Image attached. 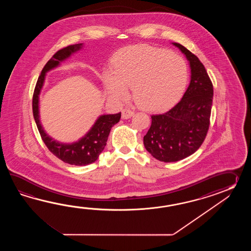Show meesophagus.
I'll return each instance as SVG.
<instances>
[{
  "mask_svg": "<svg viewBox=\"0 0 251 251\" xmlns=\"http://www.w3.org/2000/svg\"><path fill=\"white\" fill-rule=\"evenodd\" d=\"M133 114H134L133 110H132L129 107H126V108H124L123 110H122V118L124 119H127V118H131Z\"/></svg>",
  "mask_w": 251,
  "mask_h": 251,
  "instance_id": "1",
  "label": "esophagus"
}]
</instances>
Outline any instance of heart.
Listing matches in <instances>:
<instances>
[{"mask_svg": "<svg viewBox=\"0 0 251 251\" xmlns=\"http://www.w3.org/2000/svg\"><path fill=\"white\" fill-rule=\"evenodd\" d=\"M187 80L185 60L168 50L146 45L119 50L104 75L108 95L125 100L132 86L133 100L145 110H160L180 97Z\"/></svg>", "mask_w": 251, "mask_h": 251, "instance_id": "b5f03b06", "label": "heart"}]
</instances>
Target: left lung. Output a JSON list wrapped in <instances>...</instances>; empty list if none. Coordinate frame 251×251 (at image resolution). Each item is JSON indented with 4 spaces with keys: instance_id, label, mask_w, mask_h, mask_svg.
<instances>
[{
    "instance_id": "obj_1",
    "label": "left lung",
    "mask_w": 251,
    "mask_h": 251,
    "mask_svg": "<svg viewBox=\"0 0 251 251\" xmlns=\"http://www.w3.org/2000/svg\"><path fill=\"white\" fill-rule=\"evenodd\" d=\"M173 45L189 61L191 80L177 104L151 115V127L144 137L145 149L164 162L183 160L199 149L208 132L213 104V83L203 64L180 44Z\"/></svg>"
}]
</instances>
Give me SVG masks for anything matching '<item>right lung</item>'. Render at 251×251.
I'll return each mask as SVG.
<instances>
[{
	"label": "right lung",
	"mask_w": 251,
	"mask_h": 251,
	"mask_svg": "<svg viewBox=\"0 0 251 251\" xmlns=\"http://www.w3.org/2000/svg\"><path fill=\"white\" fill-rule=\"evenodd\" d=\"M81 44L71 45L60 49L53 54L44 66L38 77L32 99L33 117L44 144H46L50 152H52L55 157L63 160L65 163L75 166L88 165L96 161L107 144V137L111 128L114 125L119 122L121 118V113L115 115H104L100 117L93 127L91 128L90 132L84 137L80 139L79 142L72 144L57 143L50 138L43 130L38 116V95L44 83L46 73L53 67H56L60 62L69 57L71 53L79 50Z\"/></svg>",
	"instance_id": "right-lung-1"
}]
</instances>
